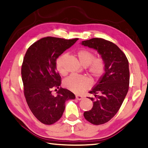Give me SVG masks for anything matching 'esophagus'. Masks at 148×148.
<instances>
[{"label": "esophagus", "instance_id": "1", "mask_svg": "<svg viewBox=\"0 0 148 148\" xmlns=\"http://www.w3.org/2000/svg\"><path fill=\"white\" fill-rule=\"evenodd\" d=\"M76 99H77V100H81V99H83V97H82V96L77 95H76Z\"/></svg>", "mask_w": 148, "mask_h": 148}]
</instances>
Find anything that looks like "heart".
Instances as JSON below:
<instances>
[{
	"instance_id": "heart-1",
	"label": "heart",
	"mask_w": 148,
	"mask_h": 148,
	"mask_svg": "<svg viewBox=\"0 0 148 148\" xmlns=\"http://www.w3.org/2000/svg\"><path fill=\"white\" fill-rule=\"evenodd\" d=\"M79 62L84 66H86L88 73L95 80L101 77L105 69V63L101 58H95L94 53L88 50H79L77 52ZM65 55L60 56L56 62V68L58 72L62 75L65 74L64 62ZM92 81L86 76L71 75L65 79L64 86L75 93H82L91 86Z\"/></svg>"
}]
</instances>
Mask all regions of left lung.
Segmentation results:
<instances>
[{
	"label": "left lung",
	"instance_id": "obj_1",
	"mask_svg": "<svg viewBox=\"0 0 148 148\" xmlns=\"http://www.w3.org/2000/svg\"><path fill=\"white\" fill-rule=\"evenodd\" d=\"M82 45L97 50L105 63V73L89 92L97 99L90 98L93 106L83 114L91 124L102 125L117 113L128 91V60L116 45L103 38H91L83 41Z\"/></svg>",
	"mask_w": 148,
	"mask_h": 148
}]
</instances>
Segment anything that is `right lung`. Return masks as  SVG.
<instances>
[{
  "label": "right lung",
  "mask_w": 148,
  "mask_h": 148,
  "mask_svg": "<svg viewBox=\"0 0 148 148\" xmlns=\"http://www.w3.org/2000/svg\"><path fill=\"white\" fill-rule=\"evenodd\" d=\"M78 39L44 37L34 43L23 58L21 74L26 101L35 118L45 125L59 120L65 101L75 98L70 90L59 87L61 77L55 70L58 57ZM53 87L59 89L57 96L51 94Z\"/></svg>",
  "instance_id": "add662e5"
}]
</instances>
